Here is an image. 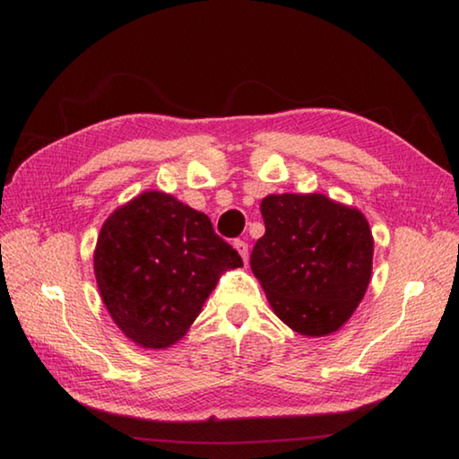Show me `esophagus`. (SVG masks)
Returning <instances> with one entry per match:
<instances>
[{"label": "esophagus", "instance_id": "1", "mask_svg": "<svg viewBox=\"0 0 459 459\" xmlns=\"http://www.w3.org/2000/svg\"><path fill=\"white\" fill-rule=\"evenodd\" d=\"M235 248L238 251L240 257H243V261L247 263V259H248V245L245 243V240H235Z\"/></svg>", "mask_w": 459, "mask_h": 459}]
</instances>
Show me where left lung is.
<instances>
[{"label":"left lung","mask_w":459,"mask_h":459,"mask_svg":"<svg viewBox=\"0 0 459 459\" xmlns=\"http://www.w3.org/2000/svg\"><path fill=\"white\" fill-rule=\"evenodd\" d=\"M251 269L279 320L304 336L336 332L367 291L372 232L362 212L322 194H271Z\"/></svg>","instance_id":"left-lung-1"}]
</instances>
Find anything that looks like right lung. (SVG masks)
I'll return each mask as SVG.
<instances>
[{
  "label": "right lung",
  "instance_id": "right-lung-1",
  "mask_svg": "<svg viewBox=\"0 0 459 459\" xmlns=\"http://www.w3.org/2000/svg\"><path fill=\"white\" fill-rule=\"evenodd\" d=\"M243 265L206 214L145 192L108 216L95 248L103 304L126 336L168 348L196 320L224 269Z\"/></svg>",
  "mask_w": 459,
  "mask_h": 459
}]
</instances>
